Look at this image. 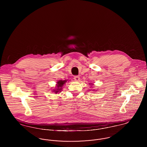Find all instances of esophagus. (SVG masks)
Masks as SVG:
<instances>
[{
	"label": "esophagus",
	"mask_w": 147,
	"mask_h": 147,
	"mask_svg": "<svg viewBox=\"0 0 147 147\" xmlns=\"http://www.w3.org/2000/svg\"><path fill=\"white\" fill-rule=\"evenodd\" d=\"M74 80H75L76 81H77V82H78V81H79V80H80V78H79V76H75L74 78Z\"/></svg>",
	"instance_id": "obj_1"
}]
</instances>
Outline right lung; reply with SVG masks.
<instances>
[{"instance_id":"1","label":"right lung","mask_w":147,"mask_h":147,"mask_svg":"<svg viewBox=\"0 0 147 147\" xmlns=\"http://www.w3.org/2000/svg\"><path fill=\"white\" fill-rule=\"evenodd\" d=\"M67 82V80H61L59 81H58L57 82V89H56V90H55L54 91L56 93H58V92H61V91L62 90V86H63V85L65 84V83Z\"/></svg>"}]
</instances>
